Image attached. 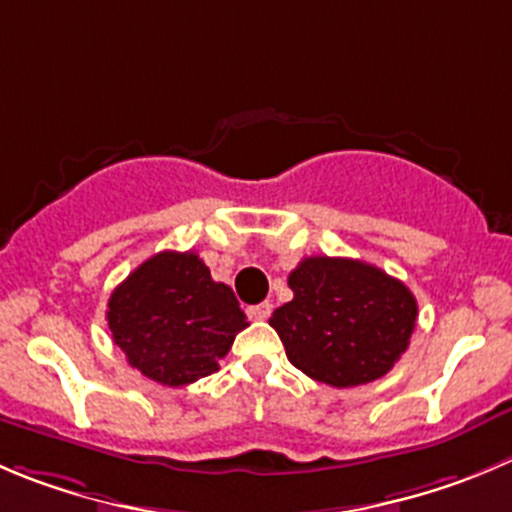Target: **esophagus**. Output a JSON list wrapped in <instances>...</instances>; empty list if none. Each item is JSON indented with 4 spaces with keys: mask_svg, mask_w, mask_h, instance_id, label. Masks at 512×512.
I'll return each instance as SVG.
<instances>
[{
    "mask_svg": "<svg viewBox=\"0 0 512 512\" xmlns=\"http://www.w3.org/2000/svg\"><path fill=\"white\" fill-rule=\"evenodd\" d=\"M246 314H248V319H253V321H264V319H269V316H271V304H269V301L253 304V306H248Z\"/></svg>",
    "mask_w": 512,
    "mask_h": 512,
    "instance_id": "obj_1",
    "label": "esophagus"
}]
</instances>
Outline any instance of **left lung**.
<instances>
[{
  "mask_svg": "<svg viewBox=\"0 0 512 512\" xmlns=\"http://www.w3.org/2000/svg\"><path fill=\"white\" fill-rule=\"evenodd\" d=\"M289 286L294 299L269 324L306 377L359 387L384 377L410 347L415 296L377 266L309 256L291 271Z\"/></svg>",
  "mask_w": 512,
  "mask_h": 512,
  "instance_id": "left-lung-1",
  "label": "left lung"
}]
</instances>
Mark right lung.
I'll use <instances>...</instances> for the list:
<instances>
[{
  "label": "right lung",
  "instance_id": "obj_1",
  "mask_svg": "<svg viewBox=\"0 0 512 512\" xmlns=\"http://www.w3.org/2000/svg\"><path fill=\"white\" fill-rule=\"evenodd\" d=\"M105 316L130 367L168 387L216 372L248 326L231 286L213 281L193 251H160L143 261L110 294Z\"/></svg>",
  "mask_w": 512,
  "mask_h": 512
}]
</instances>
